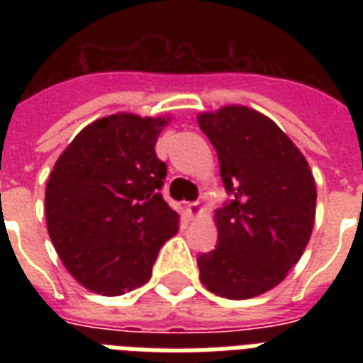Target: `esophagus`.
<instances>
[{"instance_id": "34e87169", "label": "esophagus", "mask_w": 363, "mask_h": 363, "mask_svg": "<svg viewBox=\"0 0 363 363\" xmlns=\"http://www.w3.org/2000/svg\"><path fill=\"white\" fill-rule=\"evenodd\" d=\"M186 209H188V213H190V216L201 215V205H199V201H192V203H188Z\"/></svg>"}]
</instances>
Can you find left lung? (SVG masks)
Here are the masks:
<instances>
[{
	"instance_id": "1",
	"label": "left lung",
	"mask_w": 363,
	"mask_h": 363,
	"mask_svg": "<svg viewBox=\"0 0 363 363\" xmlns=\"http://www.w3.org/2000/svg\"><path fill=\"white\" fill-rule=\"evenodd\" d=\"M198 124L216 148L232 194L215 211L218 245L198 258L199 279L220 298H254L284 281L309 242L313 171L275 122L245 105L201 113Z\"/></svg>"
}]
</instances>
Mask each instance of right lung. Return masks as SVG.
<instances>
[{"label": "right lung", "instance_id": "right-lung-1", "mask_svg": "<svg viewBox=\"0 0 363 363\" xmlns=\"http://www.w3.org/2000/svg\"><path fill=\"white\" fill-rule=\"evenodd\" d=\"M169 118L116 113L88 124L48 177L47 228L65 269L90 292L122 296L152 275L179 215L160 194L156 141Z\"/></svg>", "mask_w": 363, "mask_h": 363}]
</instances>
